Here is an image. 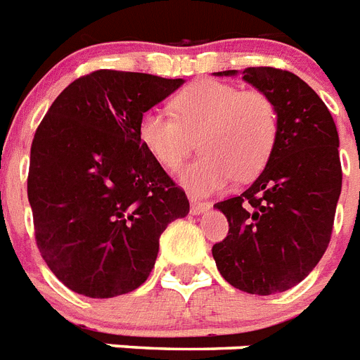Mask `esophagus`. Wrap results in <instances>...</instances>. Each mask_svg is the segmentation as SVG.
<instances>
[{
    "label": "esophagus",
    "instance_id": "1",
    "mask_svg": "<svg viewBox=\"0 0 360 360\" xmlns=\"http://www.w3.org/2000/svg\"><path fill=\"white\" fill-rule=\"evenodd\" d=\"M189 204H191V214H202L206 210H210V202H204V200H197V198H189Z\"/></svg>",
    "mask_w": 360,
    "mask_h": 360
}]
</instances>
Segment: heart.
I'll return each instance as SVG.
<instances>
[{"mask_svg":"<svg viewBox=\"0 0 360 360\" xmlns=\"http://www.w3.org/2000/svg\"><path fill=\"white\" fill-rule=\"evenodd\" d=\"M172 109L174 115L148 109L141 117L139 135L165 169H176L198 137L202 154L180 171V180L193 193L219 191L232 178H252L277 143V108L262 91L206 79L178 94Z\"/></svg>","mask_w":360,"mask_h":360,"instance_id":"heart-1","label":"heart"}]
</instances>
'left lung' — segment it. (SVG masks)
Wrapping results in <instances>:
<instances>
[{"label":"left lung","instance_id":"1","mask_svg":"<svg viewBox=\"0 0 360 360\" xmlns=\"http://www.w3.org/2000/svg\"><path fill=\"white\" fill-rule=\"evenodd\" d=\"M241 74L275 103L277 143L243 193L215 204L229 234L212 255L234 288L271 295L301 283L329 245L342 191L338 131L326 103L292 72L251 66Z\"/></svg>","mask_w":360,"mask_h":360}]
</instances>
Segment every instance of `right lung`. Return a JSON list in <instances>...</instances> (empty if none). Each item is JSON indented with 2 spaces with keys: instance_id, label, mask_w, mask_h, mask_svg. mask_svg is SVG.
I'll use <instances>...</instances> for the list:
<instances>
[{
  "instance_id": "1",
  "label": "right lung",
  "mask_w": 360,
  "mask_h": 360,
  "mask_svg": "<svg viewBox=\"0 0 360 360\" xmlns=\"http://www.w3.org/2000/svg\"><path fill=\"white\" fill-rule=\"evenodd\" d=\"M184 79L94 70L51 103L31 145L27 197L40 255L94 299L139 288L189 200L141 141V117Z\"/></svg>"
}]
</instances>
